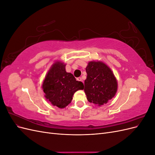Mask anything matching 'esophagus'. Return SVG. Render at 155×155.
I'll return each instance as SVG.
<instances>
[{"mask_svg": "<svg viewBox=\"0 0 155 155\" xmlns=\"http://www.w3.org/2000/svg\"><path fill=\"white\" fill-rule=\"evenodd\" d=\"M77 80H78V81H81V82L83 83V79H82L81 78H77Z\"/></svg>", "mask_w": 155, "mask_h": 155, "instance_id": "1", "label": "esophagus"}]
</instances>
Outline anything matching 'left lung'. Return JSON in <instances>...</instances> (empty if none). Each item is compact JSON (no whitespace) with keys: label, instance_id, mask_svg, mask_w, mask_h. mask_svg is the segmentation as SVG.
I'll return each mask as SVG.
<instances>
[{"label":"left lung","instance_id":"left-lung-1","mask_svg":"<svg viewBox=\"0 0 155 155\" xmlns=\"http://www.w3.org/2000/svg\"><path fill=\"white\" fill-rule=\"evenodd\" d=\"M85 91L87 100L100 106L106 104L113 97L118 84L110 68L100 61L89 62L86 68Z\"/></svg>","mask_w":155,"mask_h":155}]
</instances>
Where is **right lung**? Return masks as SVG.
<instances>
[{"mask_svg": "<svg viewBox=\"0 0 155 155\" xmlns=\"http://www.w3.org/2000/svg\"><path fill=\"white\" fill-rule=\"evenodd\" d=\"M83 88V83L76 81L71 73L67 72L65 64L59 61L52 65L43 83L46 100L61 109L71 102L75 92Z\"/></svg>", "mask_w": 155, "mask_h": 155, "instance_id": "obj_1", "label": "right lung"}]
</instances>
